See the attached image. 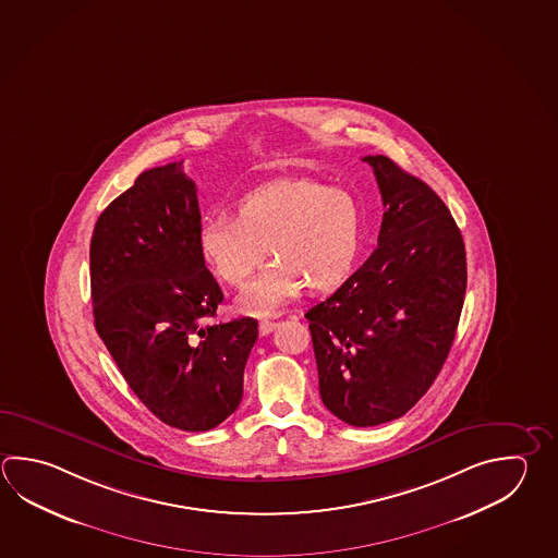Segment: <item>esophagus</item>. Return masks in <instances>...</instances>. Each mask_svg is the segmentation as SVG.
<instances>
[{
    "label": "esophagus",
    "mask_w": 558,
    "mask_h": 558,
    "mask_svg": "<svg viewBox=\"0 0 558 558\" xmlns=\"http://www.w3.org/2000/svg\"><path fill=\"white\" fill-rule=\"evenodd\" d=\"M276 322H270V319H263L260 324H258V331H260V336H268V333H272L274 329H276Z\"/></svg>",
    "instance_id": "1"
}]
</instances>
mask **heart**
Listing matches in <instances>:
<instances>
[{"instance_id": "obj_1", "label": "heart", "mask_w": 558, "mask_h": 558, "mask_svg": "<svg viewBox=\"0 0 558 558\" xmlns=\"http://www.w3.org/2000/svg\"><path fill=\"white\" fill-rule=\"evenodd\" d=\"M365 241L359 201L345 190L310 179H284L242 195L234 217L201 222L197 248L225 284H244L264 263H274L239 298V310L268 314L307 286L331 292L357 266Z\"/></svg>"}]
</instances>
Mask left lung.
Masks as SVG:
<instances>
[{"label":"left lung","mask_w":558,"mask_h":558,"mask_svg":"<svg viewBox=\"0 0 558 558\" xmlns=\"http://www.w3.org/2000/svg\"><path fill=\"white\" fill-rule=\"evenodd\" d=\"M363 161L385 207L377 248L305 314L322 400L359 428L400 418L430 389L468 282L462 232L444 201L387 156Z\"/></svg>","instance_id":"obj_1"}]
</instances>
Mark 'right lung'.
Wrapping results in <instances>:
<instances>
[{
  "mask_svg": "<svg viewBox=\"0 0 558 558\" xmlns=\"http://www.w3.org/2000/svg\"><path fill=\"white\" fill-rule=\"evenodd\" d=\"M199 201L183 161L147 169L98 217L90 241L96 331L130 389L187 432L239 409L258 322L213 324L222 292L201 260Z\"/></svg>",
  "mask_w": 558,
  "mask_h": 558,
  "instance_id": "right-lung-1",
  "label": "right lung"
}]
</instances>
